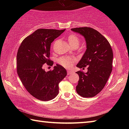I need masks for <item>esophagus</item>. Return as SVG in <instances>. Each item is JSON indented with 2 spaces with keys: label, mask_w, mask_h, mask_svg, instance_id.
<instances>
[{
  "label": "esophagus",
  "mask_w": 129,
  "mask_h": 129,
  "mask_svg": "<svg viewBox=\"0 0 129 129\" xmlns=\"http://www.w3.org/2000/svg\"><path fill=\"white\" fill-rule=\"evenodd\" d=\"M67 73H68V75H69V74H72V73H73V72H72V71H71V70H67Z\"/></svg>",
  "instance_id": "34e87169"
}]
</instances>
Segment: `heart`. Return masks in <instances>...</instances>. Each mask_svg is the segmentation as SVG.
<instances>
[{"label":"heart","instance_id":"obj_1","mask_svg":"<svg viewBox=\"0 0 129 129\" xmlns=\"http://www.w3.org/2000/svg\"><path fill=\"white\" fill-rule=\"evenodd\" d=\"M68 42L72 46H78L80 44V40L79 38L75 34H72L69 35L68 38ZM75 61V59L73 57L62 56L59 59L58 62L62 67L65 68H70L73 66L74 62Z\"/></svg>","mask_w":129,"mask_h":129}]
</instances>
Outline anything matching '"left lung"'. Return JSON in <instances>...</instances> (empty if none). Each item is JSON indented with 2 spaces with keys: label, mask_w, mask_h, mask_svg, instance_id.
<instances>
[{
  "label": "left lung",
  "mask_w": 129,
  "mask_h": 129,
  "mask_svg": "<svg viewBox=\"0 0 129 129\" xmlns=\"http://www.w3.org/2000/svg\"><path fill=\"white\" fill-rule=\"evenodd\" d=\"M84 37L86 50L76 67L84 69L76 72L79 76L77 93L82 97L91 98L99 94L105 86L113 68V53L110 43L103 35L89 27L71 29Z\"/></svg>",
  "instance_id": "8db88e82"
}]
</instances>
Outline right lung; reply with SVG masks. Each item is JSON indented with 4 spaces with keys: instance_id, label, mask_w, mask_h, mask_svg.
Returning a JSON list of instances; mask_svg holds the SVG:
<instances>
[{
    "instance_id": "right-lung-1",
    "label": "right lung",
    "mask_w": 129,
    "mask_h": 129,
    "mask_svg": "<svg viewBox=\"0 0 129 129\" xmlns=\"http://www.w3.org/2000/svg\"><path fill=\"white\" fill-rule=\"evenodd\" d=\"M65 29H39L24 39L16 55L17 73L30 94L42 101L53 99L59 93V84L67 75L59 64L46 72L43 65H53L49 58L51 43Z\"/></svg>"
}]
</instances>
